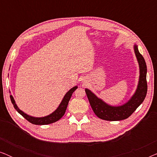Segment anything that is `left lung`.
Masks as SVG:
<instances>
[{"instance_id": "8db88e82", "label": "left lung", "mask_w": 157, "mask_h": 157, "mask_svg": "<svg viewBox=\"0 0 157 157\" xmlns=\"http://www.w3.org/2000/svg\"><path fill=\"white\" fill-rule=\"evenodd\" d=\"M134 48L139 66V80L136 91L127 102L119 106H110L98 98L89 89H85L94 113L100 119L106 121H120L127 119L140 106L147 96V64L142 55L139 53L136 45H134Z\"/></svg>"}]
</instances>
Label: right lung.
Instances as JSON below:
<instances>
[{
    "label": "right lung",
    "instance_id": "add662e5",
    "mask_svg": "<svg viewBox=\"0 0 157 157\" xmlns=\"http://www.w3.org/2000/svg\"><path fill=\"white\" fill-rule=\"evenodd\" d=\"M77 88H78V86H76L71 89L66 94V95L64 96L63 100H62L61 104H59V107H58L52 113H51V114L44 117H31V116L26 114V113H25L23 111H21V109H19L18 106H17L16 104V102H15V100L12 95L10 96V98L15 109H16L21 115H22L27 121L31 122V123L33 124H36V125H46V124H52L54 123L56 121H59V120L63 117L64 113L66 112V108H67V106L68 104V101H69L70 98L71 97L72 94L74 93V91L77 89Z\"/></svg>",
    "mask_w": 157,
    "mask_h": 157
}]
</instances>
